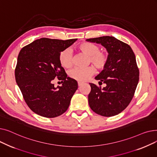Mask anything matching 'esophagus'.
Segmentation results:
<instances>
[{
  "instance_id": "34e87169",
  "label": "esophagus",
  "mask_w": 157,
  "mask_h": 157,
  "mask_svg": "<svg viewBox=\"0 0 157 157\" xmlns=\"http://www.w3.org/2000/svg\"><path fill=\"white\" fill-rule=\"evenodd\" d=\"M78 86H81L82 85H83V82H80V81H78Z\"/></svg>"
}]
</instances>
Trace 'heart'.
<instances>
[{"label":"heart","mask_w":157,"mask_h":157,"mask_svg":"<svg viewBox=\"0 0 157 157\" xmlns=\"http://www.w3.org/2000/svg\"><path fill=\"white\" fill-rule=\"evenodd\" d=\"M76 48L79 52L88 56V63H92L98 71H103L108 65L109 54L105 52L101 51L97 44L89 42H82L77 44ZM59 60L63 68L69 69L72 67V55L69 49H63L59 53ZM94 72L95 70L92 66H88L85 68L76 67L69 72V76L73 79L85 81L93 75Z\"/></svg>","instance_id":"1"}]
</instances>
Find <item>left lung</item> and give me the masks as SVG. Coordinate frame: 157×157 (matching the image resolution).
I'll return each mask as SVG.
<instances>
[{"label":"left lung","instance_id":"1","mask_svg":"<svg viewBox=\"0 0 157 157\" xmlns=\"http://www.w3.org/2000/svg\"><path fill=\"white\" fill-rule=\"evenodd\" d=\"M101 44L109 53L108 65L97 76L103 88L89 83L91 91L88 103L93 111L103 117H113L124 110L132 99L139 79V71L131 47L112 36L86 39Z\"/></svg>","mask_w":157,"mask_h":157}]
</instances>
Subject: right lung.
I'll return each instance as SVG.
<instances>
[{"mask_svg":"<svg viewBox=\"0 0 157 157\" xmlns=\"http://www.w3.org/2000/svg\"><path fill=\"white\" fill-rule=\"evenodd\" d=\"M76 40L41 38L19 53L16 81L29 108L41 117L55 118L64 113L78 89L77 81L67 77L59 60V53ZM56 77L62 81L61 87L54 86Z\"/></svg>","mask_w":157,"mask_h":157,"instance_id":"1","label":"right lung"}]
</instances>
